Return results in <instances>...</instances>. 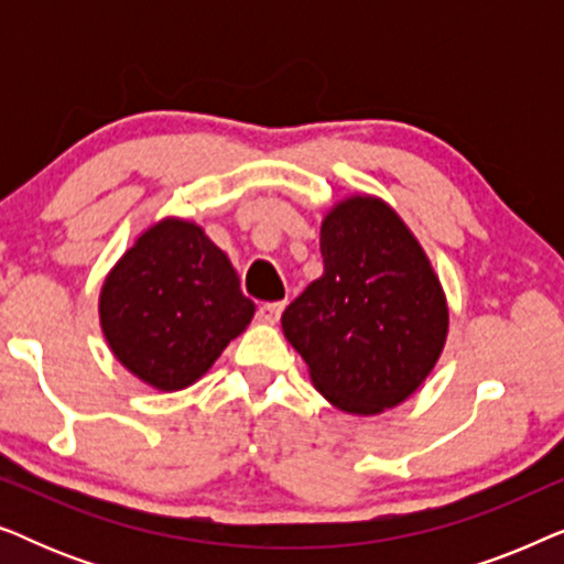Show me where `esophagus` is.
<instances>
[{"label":"esophagus","instance_id":"1","mask_svg":"<svg viewBox=\"0 0 564 564\" xmlns=\"http://www.w3.org/2000/svg\"><path fill=\"white\" fill-rule=\"evenodd\" d=\"M282 311H284V303H264V305H259L257 315H259L261 323H269V326H274V323L280 321Z\"/></svg>","mask_w":564,"mask_h":564}]
</instances>
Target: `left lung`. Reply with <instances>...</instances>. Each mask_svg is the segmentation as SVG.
I'll return each instance as SVG.
<instances>
[{
	"label": "left lung",
	"instance_id": "obj_1",
	"mask_svg": "<svg viewBox=\"0 0 564 564\" xmlns=\"http://www.w3.org/2000/svg\"><path fill=\"white\" fill-rule=\"evenodd\" d=\"M323 274L282 330L338 411L375 415L411 398L442 357L449 307L415 236L380 197L354 195L321 226Z\"/></svg>",
	"mask_w": 564,
	"mask_h": 564
}]
</instances>
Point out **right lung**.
Instances as JSON below:
<instances>
[{"mask_svg":"<svg viewBox=\"0 0 564 564\" xmlns=\"http://www.w3.org/2000/svg\"><path fill=\"white\" fill-rule=\"evenodd\" d=\"M253 303L230 259L189 220L164 218L107 274L99 323L128 372L172 392L197 382L243 334Z\"/></svg>","mask_w":564,"mask_h":564,"instance_id":"obj_1","label":"right lung"}]
</instances>
